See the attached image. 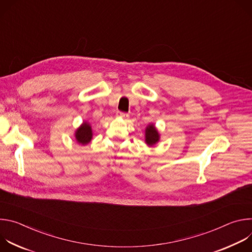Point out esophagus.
Segmentation results:
<instances>
[{
  "mask_svg": "<svg viewBox=\"0 0 252 252\" xmlns=\"http://www.w3.org/2000/svg\"><path fill=\"white\" fill-rule=\"evenodd\" d=\"M117 117L118 118H123V119H127L128 115L126 114V113H123V112H117Z\"/></svg>",
  "mask_w": 252,
  "mask_h": 252,
  "instance_id": "obj_1",
  "label": "esophagus"
}]
</instances>
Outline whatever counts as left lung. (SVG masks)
Segmentation results:
<instances>
[{
  "label": "left lung",
  "instance_id": "1",
  "mask_svg": "<svg viewBox=\"0 0 252 252\" xmlns=\"http://www.w3.org/2000/svg\"><path fill=\"white\" fill-rule=\"evenodd\" d=\"M159 140V133L155 125H149L146 128V142L150 147L155 146Z\"/></svg>",
  "mask_w": 252,
  "mask_h": 252
}]
</instances>
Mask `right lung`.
I'll return each mask as SVG.
<instances>
[{
	"mask_svg": "<svg viewBox=\"0 0 252 252\" xmlns=\"http://www.w3.org/2000/svg\"><path fill=\"white\" fill-rule=\"evenodd\" d=\"M75 136L79 143H82L83 146L88 145L93 137V130L91 125L87 122H84L83 125L76 130Z\"/></svg>",
	"mask_w": 252,
	"mask_h": 252,
	"instance_id": "obj_1",
	"label": "right lung"
}]
</instances>
